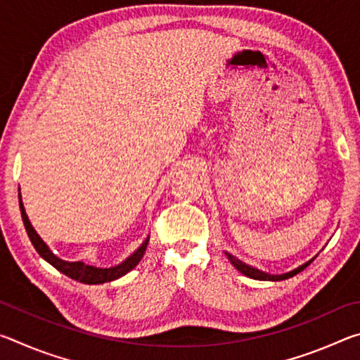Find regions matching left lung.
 Wrapping results in <instances>:
<instances>
[{
  "mask_svg": "<svg viewBox=\"0 0 360 360\" xmlns=\"http://www.w3.org/2000/svg\"><path fill=\"white\" fill-rule=\"evenodd\" d=\"M225 255H227V259L230 260V264L233 265L240 273H243V275L248 276V278L259 279V281H284V279H289V278H292V276L298 275V273L303 271L304 268H307V266H308L309 264H311V262L316 259V255H314L313 259H309L308 262H304V264H302L300 266L294 268V270H290V271H288V273H283V275H270V273L262 271V270H259V268H255V266H251V265L245 264V262L240 260V259H236L235 255H231V254L227 252V251H225Z\"/></svg>",
  "mask_w": 360,
  "mask_h": 360,
  "instance_id": "8db88e82",
  "label": "left lung"
}]
</instances>
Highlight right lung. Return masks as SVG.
I'll use <instances>...</instances> for the list:
<instances>
[{
  "label": "right lung",
  "mask_w": 360,
  "mask_h": 360,
  "mask_svg": "<svg viewBox=\"0 0 360 360\" xmlns=\"http://www.w3.org/2000/svg\"><path fill=\"white\" fill-rule=\"evenodd\" d=\"M19 203H20V212H22L23 225H25L28 238H30V241L33 243L36 251H38L41 257L44 259L46 262H49V264H51L53 268H57L58 271H62L63 275L70 276L71 279H75V281L84 283V284H103V283L114 281V279H117L120 276L127 275L129 271H131L133 268H135L139 264V260L143 259V255L146 252V248H148L149 236L141 243V246H139L135 252L130 254L124 262H120L119 265H114V266H109V268H100V266L89 265L82 260H77V262L63 260V259L57 257V255L53 254L51 249H49V246L46 245L44 241H42V238L38 235V231L33 229V225H32V222H30V219H28L27 212H25V208H23V202H22V195L20 193H19Z\"/></svg>",
  "instance_id": "right-lung-1"
}]
</instances>
